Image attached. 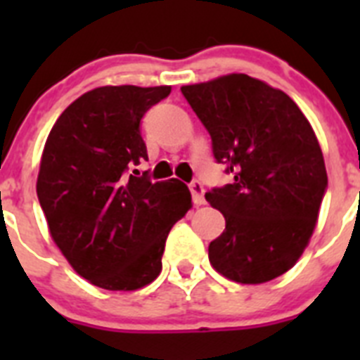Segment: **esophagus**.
<instances>
[{
  "label": "esophagus",
  "mask_w": 360,
  "mask_h": 360,
  "mask_svg": "<svg viewBox=\"0 0 360 360\" xmlns=\"http://www.w3.org/2000/svg\"><path fill=\"white\" fill-rule=\"evenodd\" d=\"M189 189L191 195H193V202H195L196 205H203V203H205V198H203L205 189H203L202 182H200V180H193V182L189 184Z\"/></svg>",
  "instance_id": "34e87169"
}]
</instances>
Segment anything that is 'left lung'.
<instances>
[{"mask_svg":"<svg viewBox=\"0 0 360 360\" xmlns=\"http://www.w3.org/2000/svg\"><path fill=\"white\" fill-rule=\"evenodd\" d=\"M234 182L205 195L225 231L209 245L219 274L259 285L290 270L316 229L328 176L317 136L297 104L245 73L182 86Z\"/></svg>","mask_w":360,"mask_h":360,"instance_id":"obj_1","label":"left lung"}]
</instances>
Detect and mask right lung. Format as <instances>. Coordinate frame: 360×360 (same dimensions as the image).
Wrapping results in <instances>:
<instances>
[{"mask_svg": "<svg viewBox=\"0 0 360 360\" xmlns=\"http://www.w3.org/2000/svg\"><path fill=\"white\" fill-rule=\"evenodd\" d=\"M169 94L171 86L95 88L63 111L46 139L37 198L52 240L95 287L136 290L155 281L167 234L191 209L176 178L131 174L148 158L142 117Z\"/></svg>", "mask_w": 360, "mask_h": 360, "instance_id": "add662e5", "label": "right lung"}]
</instances>
